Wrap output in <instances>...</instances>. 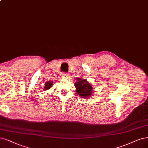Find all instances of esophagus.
<instances>
[{
    "instance_id": "34e87169",
    "label": "esophagus",
    "mask_w": 148,
    "mask_h": 148,
    "mask_svg": "<svg viewBox=\"0 0 148 148\" xmlns=\"http://www.w3.org/2000/svg\"><path fill=\"white\" fill-rule=\"evenodd\" d=\"M62 77L63 78H67L68 77V74L66 73H62Z\"/></svg>"
}]
</instances>
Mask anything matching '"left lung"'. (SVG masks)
<instances>
[{
	"label": "left lung",
	"instance_id": "obj_1",
	"mask_svg": "<svg viewBox=\"0 0 148 148\" xmlns=\"http://www.w3.org/2000/svg\"><path fill=\"white\" fill-rule=\"evenodd\" d=\"M75 80V87L77 94L82 98L90 97L93 88L88 82H87L86 79H82L81 78H77Z\"/></svg>",
	"mask_w": 148,
	"mask_h": 148
}]
</instances>
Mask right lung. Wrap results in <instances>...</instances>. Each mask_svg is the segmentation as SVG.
<instances>
[{
    "instance_id": "add662e5",
    "label": "right lung",
    "mask_w": 148,
    "mask_h": 148,
    "mask_svg": "<svg viewBox=\"0 0 148 148\" xmlns=\"http://www.w3.org/2000/svg\"><path fill=\"white\" fill-rule=\"evenodd\" d=\"M52 85H53V82L52 80H49L47 82L45 83V87H44V90H47L49 89H50Z\"/></svg>"
}]
</instances>
